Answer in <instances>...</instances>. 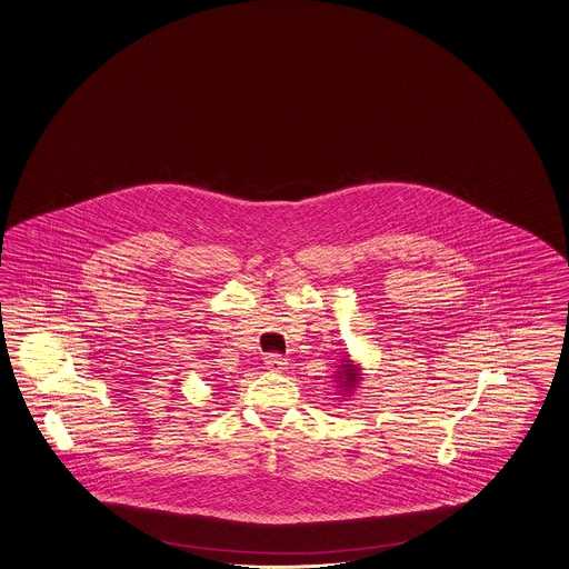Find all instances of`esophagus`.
<instances>
[{"label":"esophagus","instance_id":"esophagus-1","mask_svg":"<svg viewBox=\"0 0 569 569\" xmlns=\"http://www.w3.org/2000/svg\"><path fill=\"white\" fill-rule=\"evenodd\" d=\"M264 366H267L269 370H273V372H281V370H286L288 360H286L283 356H279V353H267V356H264Z\"/></svg>","mask_w":569,"mask_h":569}]
</instances>
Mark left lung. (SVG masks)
Instances as JSON below:
<instances>
[{
  "mask_svg": "<svg viewBox=\"0 0 569 569\" xmlns=\"http://www.w3.org/2000/svg\"><path fill=\"white\" fill-rule=\"evenodd\" d=\"M337 382L339 387L343 388V392H351L353 388L358 387V380H360V368L353 366L351 360L341 361V370L337 372Z\"/></svg>",
  "mask_w": 569,
  "mask_h": 569,
  "instance_id": "1",
  "label": "left lung"
}]
</instances>
